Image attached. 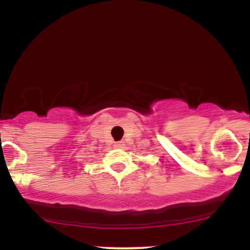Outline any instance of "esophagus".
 Instances as JSON below:
<instances>
[{
	"label": "esophagus",
	"mask_w": 250,
	"mask_h": 250,
	"mask_svg": "<svg viewBox=\"0 0 250 250\" xmlns=\"http://www.w3.org/2000/svg\"><path fill=\"white\" fill-rule=\"evenodd\" d=\"M125 143L123 141H119V142H115V145H114V147L117 148V149H123L125 148Z\"/></svg>",
	"instance_id": "1"
}]
</instances>
